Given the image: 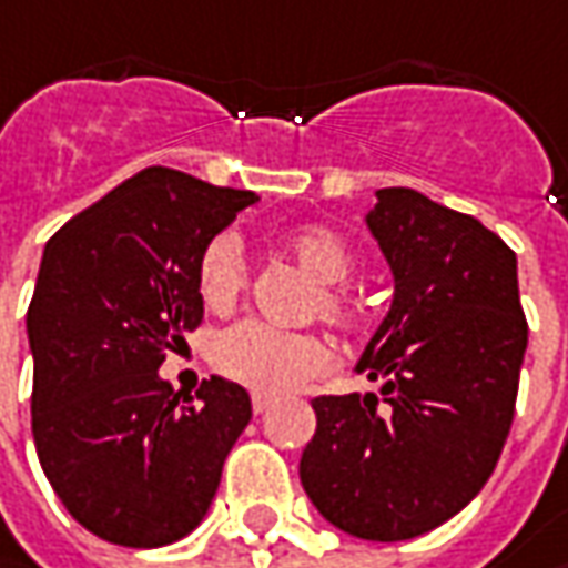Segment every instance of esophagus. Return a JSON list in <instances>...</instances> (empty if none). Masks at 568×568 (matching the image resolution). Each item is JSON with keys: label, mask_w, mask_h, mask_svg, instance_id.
Returning a JSON list of instances; mask_svg holds the SVG:
<instances>
[{"label": "esophagus", "mask_w": 568, "mask_h": 568, "mask_svg": "<svg viewBox=\"0 0 568 568\" xmlns=\"http://www.w3.org/2000/svg\"><path fill=\"white\" fill-rule=\"evenodd\" d=\"M273 404H276V397H270V394H254V397H251V407H254V413H266V409L273 407Z\"/></svg>", "instance_id": "34e87169"}]
</instances>
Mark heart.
<instances>
[{
	"label": "heart",
	"mask_w": 568,
	"mask_h": 568,
	"mask_svg": "<svg viewBox=\"0 0 568 568\" xmlns=\"http://www.w3.org/2000/svg\"><path fill=\"white\" fill-rule=\"evenodd\" d=\"M285 251L314 276L308 311L333 331L353 333L368 321V298L349 283L356 251L331 229L305 225L285 235ZM247 285V257L235 232L210 237L196 260V288L212 311H229ZM212 365L222 378L260 394H285L327 375L331 346L311 331H283L263 321H237L212 339Z\"/></svg>",
	"instance_id": "heart-1"
}]
</instances>
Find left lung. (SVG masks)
Wrapping results in <instances>:
<instances>
[{
  "label": "left lung",
  "instance_id": "obj_1",
  "mask_svg": "<svg viewBox=\"0 0 568 568\" xmlns=\"http://www.w3.org/2000/svg\"><path fill=\"white\" fill-rule=\"evenodd\" d=\"M394 305L356 372L378 394H324L302 452L317 511L362 540L445 525L493 477L515 419L528 321L518 260L474 215L387 186L368 212Z\"/></svg>",
  "mask_w": 568,
  "mask_h": 568
}]
</instances>
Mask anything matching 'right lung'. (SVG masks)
<instances>
[{"instance_id": "add662e5", "label": "right lung", "mask_w": 568, "mask_h": 568, "mask_svg": "<svg viewBox=\"0 0 568 568\" xmlns=\"http://www.w3.org/2000/svg\"><path fill=\"white\" fill-rule=\"evenodd\" d=\"M251 190L145 168L47 241L31 308V432L69 515L120 547L203 521L251 397L212 375L181 397L159 368L203 324L196 260Z\"/></svg>"}]
</instances>
